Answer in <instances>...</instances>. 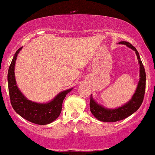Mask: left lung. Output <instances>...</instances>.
Segmentation results:
<instances>
[{
    "instance_id": "8db88e82",
    "label": "left lung",
    "mask_w": 155,
    "mask_h": 155,
    "mask_svg": "<svg viewBox=\"0 0 155 155\" xmlns=\"http://www.w3.org/2000/svg\"><path fill=\"white\" fill-rule=\"evenodd\" d=\"M119 44L125 45L128 48H131L136 52L139 64V81L137 85L136 91L133 95L132 98L127 103L123 106L117 108L110 109L106 108L102 105L97 103L93 98L92 94L91 95L90 100V110L93 115L96 119L102 122H117L129 117L136 112L143 102L144 96L145 88H146V72L144 67L140 58L139 54L130 43L126 41H120Z\"/></svg>"
}]
</instances>
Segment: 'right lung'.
Returning a JSON list of instances; mask_svg holds the SVG:
<instances>
[{
	"label": "right lung",
	"instance_id": "add662e5",
	"mask_svg": "<svg viewBox=\"0 0 155 155\" xmlns=\"http://www.w3.org/2000/svg\"><path fill=\"white\" fill-rule=\"evenodd\" d=\"M21 48L22 47L16 51L8 72V85L11 104L16 113L24 119L35 124H49L59 116L64 99L73 88L59 93L54 99L46 103L35 102L25 97L16 85L14 72L16 57Z\"/></svg>",
	"mask_w": 155,
	"mask_h": 155
}]
</instances>
